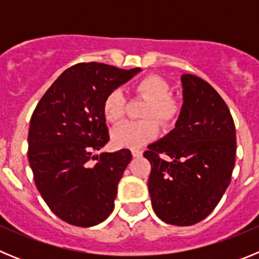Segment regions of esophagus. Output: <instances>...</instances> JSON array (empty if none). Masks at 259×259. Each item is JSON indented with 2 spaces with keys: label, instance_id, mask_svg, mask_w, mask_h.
Here are the masks:
<instances>
[{
  "label": "esophagus",
  "instance_id": "obj_1",
  "mask_svg": "<svg viewBox=\"0 0 259 259\" xmlns=\"http://www.w3.org/2000/svg\"><path fill=\"white\" fill-rule=\"evenodd\" d=\"M131 152H132V155H134L135 158H139V157H141V155H143V152H141L140 149H132Z\"/></svg>",
  "mask_w": 259,
  "mask_h": 259
}]
</instances>
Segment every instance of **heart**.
<instances>
[{
  "mask_svg": "<svg viewBox=\"0 0 259 259\" xmlns=\"http://www.w3.org/2000/svg\"><path fill=\"white\" fill-rule=\"evenodd\" d=\"M134 92L146 98L149 105L144 111L143 122H127L119 125L111 134V141L118 148H140L154 140L159 132L158 120L164 127L176 123L182 113V105L171 96V87L159 75H146L134 85ZM125 97L120 89L115 88L106 95L102 104L104 115L109 123L122 122L125 116Z\"/></svg>",
  "mask_w": 259,
  "mask_h": 259,
  "instance_id": "b5f03b06",
  "label": "heart"
}]
</instances>
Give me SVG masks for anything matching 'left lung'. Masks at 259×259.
Listing matches in <instances>:
<instances>
[{
  "instance_id": "8db88e82",
  "label": "left lung",
  "mask_w": 259,
  "mask_h": 259,
  "mask_svg": "<svg viewBox=\"0 0 259 259\" xmlns=\"http://www.w3.org/2000/svg\"><path fill=\"white\" fill-rule=\"evenodd\" d=\"M182 83L176 128L148 146L144 157L152 166L148 188L158 218L192 226L214 210L231 183L236 131L230 109L207 81L184 74Z\"/></svg>"
}]
</instances>
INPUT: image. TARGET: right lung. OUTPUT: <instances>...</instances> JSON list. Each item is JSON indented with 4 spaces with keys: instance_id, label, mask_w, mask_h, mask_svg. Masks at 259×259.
<instances>
[{
    "instance_id": "right-lung-1",
    "label": "right lung",
    "mask_w": 259,
    "mask_h": 259,
    "mask_svg": "<svg viewBox=\"0 0 259 259\" xmlns=\"http://www.w3.org/2000/svg\"><path fill=\"white\" fill-rule=\"evenodd\" d=\"M140 67L81 62L52 84L31 116L28 161L49 209L63 222L92 227L111 214L128 149L96 155L110 140L102 104Z\"/></svg>"
}]
</instances>
